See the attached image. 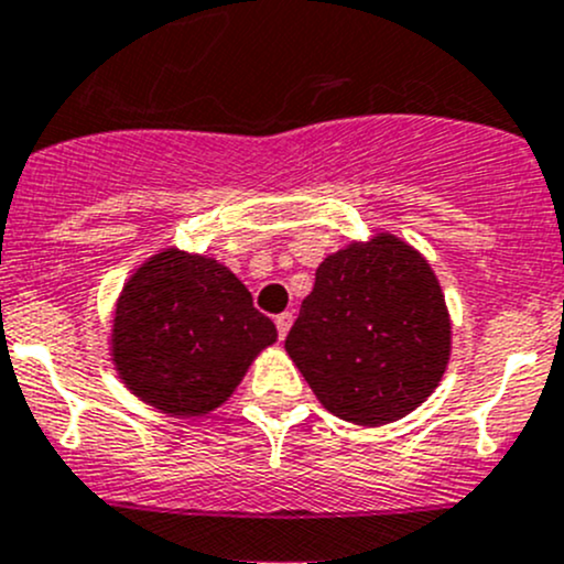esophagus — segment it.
I'll list each match as a JSON object with an SVG mask.
<instances>
[{
	"label": "esophagus",
	"instance_id": "obj_1",
	"mask_svg": "<svg viewBox=\"0 0 564 564\" xmlns=\"http://www.w3.org/2000/svg\"><path fill=\"white\" fill-rule=\"evenodd\" d=\"M274 323H276V330H280V339H284L290 330V325H293V315H290V312H282V315L274 317Z\"/></svg>",
	"mask_w": 564,
	"mask_h": 564
}]
</instances>
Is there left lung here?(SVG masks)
Segmentation results:
<instances>
[{"instance_id":"8db88e82","label":"left lung","mask_w":564,"mask_h":564,"mask_svg":"<svg viewBox=\"0 0 564 564\" xmlns=\"http://www.w3.org/2000/svg\"><path fill=\"white\" fill-rule=\"evenodd\" d=\"M284 350L341 421L382 426L421 408L451 361V315L429 260L380 230L317 265Z\"/></svg>"}]
</instances>
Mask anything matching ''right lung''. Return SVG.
<instances>
[{
	"label": "right lung",
	"mask_w": 564,
	"mask_h": 564,
	"mask_svg": "<svg viewBox=\"0 0 564 564\" xmlns=\"http://www.w3.org/2000/svg\"><path fill=\"white\" fill-rule=\"evenodd\" d=\"M108 341L132 397L167 415L200 417L228 402L276 341V325L228 265L165 247L124 280Z\"/></svg>",
	"instance_id": "1"
}]
</instances>
